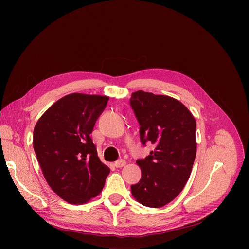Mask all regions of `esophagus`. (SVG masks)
Masks as SVG:
<instances>
[{
	"label": "esophagus",
	"mask_w": 249,
	"mask_h": 249,
	"mask_svg": "<svg viewBox=\"0 0 249 249\" xmlns=\"http://www.w3.org/2000/svg\"><path fill=\"white\" fill-rule=\"evenodd\" d=\"M126 164V161L124 160H117L116 162H115V166L116 167H122V166H124Z\"/></svg>",
	"instance_id": "34e87169"
}]
</instances>
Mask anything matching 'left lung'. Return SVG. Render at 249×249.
<instances>
[{"instance_id":"1","label":"left lung","mask_w":249,"mask_h":249,"mask_svg":"<svg viewBox=\"0 0 249 249\" xmlns=\"http://www.w3.org/2000/svg\"><path fill=\"white\" fill-rule=\"evenodd\" d=\"M130 106L140 125L141 143L155 146L144 160L136 161L141 178L131 186L132 195L143 206L160 208L178 197L191 176L197 124L185 105L168 96L137 90Z\"/></svg>"}]
</instances>
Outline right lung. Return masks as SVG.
<instances>
[{
	"label": "right lung",
	"mask_w": 249,
	"mask_h": 249,
	"mask_svg": "<svg viewBox=\"0 0 249 249\" xmlns=\"http://www.w3.org/2000/svg\"><path fill=\"white\" fill-rule=\"evenodd\" d=\"M108 100L106 96L68 95L35 125L33 147L43 176L52 191L71 204L95 198L110 174L89 136Z\"/></svg>",
	"instance_id": "right-lung-1"
}]
</instances>
